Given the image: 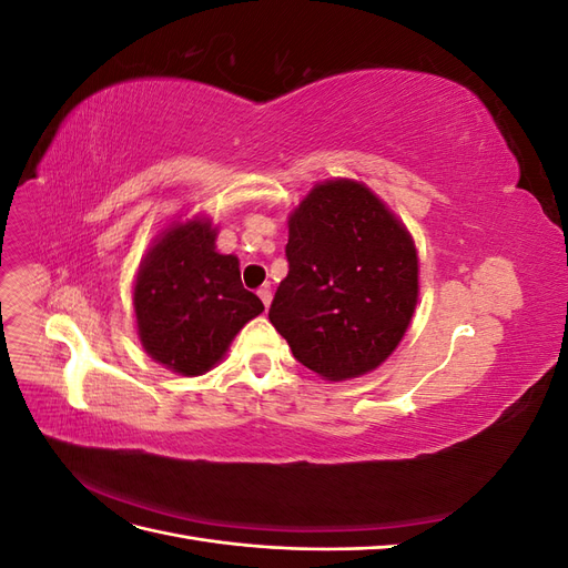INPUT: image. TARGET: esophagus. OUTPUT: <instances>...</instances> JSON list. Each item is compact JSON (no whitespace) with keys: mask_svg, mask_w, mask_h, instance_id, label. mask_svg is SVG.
I'll list each match as a JSON object with an SVG mask.
<instances>
[{"mask_svg":"<svg viewBox=\"0 0 568 568\" xmlns=\"http://www.w3.org/2000/svg\"><path fill=\"white\" fill-rule=\"evenodd\" d=\"M257 296H261V301H263V305H265V311H267L270 303H272V291H270L267 286H263L261 291H257Z\"/></svg>","mask_w":568,"mask_h":568,"instance_id":"obj_1","label":"esophagus"}]
</instances>
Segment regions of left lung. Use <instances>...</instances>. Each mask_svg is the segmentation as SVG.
<instances>
[{"label": "left lung", "instance_id": "obj_1", "mask_svg": "<svg viewBox=\"0 0 568 568\" xmlns=\"http://www.w3.org/2000/svg\"><path fill=\"white\" fill-rule=\"evenodd\" d=\"M286 257L270 322L298 363L326 382L386 363L419 301V255L403 220L367 184L324 180L288 213Z\"/></svg>", "mask_w": 568, "mask_h": 568}]
</instances>
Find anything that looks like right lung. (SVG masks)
I'll use <instances>...</instances> for the list:
<instances>
[{"label": "right lung", "instance_id": "1", "mask_svg": "<svg viewBox=\"0 0 568 568\" xmlns=\"http://www.w3.org/2000/svg\"><path fill=\"white\" fill-rule=\"evenodd\" d=\"M215 239L209 215L173 220L153 236L132 286L142 348L182 376L222 363L244 324L265 311L244 288L239 257L220 253Z\"/></svg>", "mask_w": 568, "mask_h": 568}]
</instances>
